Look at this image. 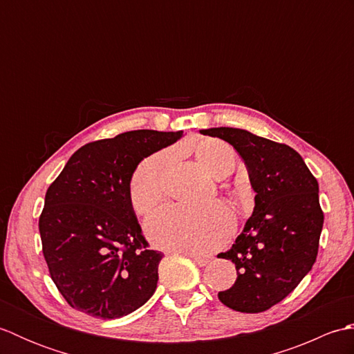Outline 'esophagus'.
<instances>
[{
	"label": "esophagus",
	"mask_w": 354,
	"mask_h": 354,
	"mask_svg": "<svg viewBox=\"0 0 354 354\" xmlns=\"http://www.w3.org/2000/svg\"><path fill=\"white\" fill-rule=\"evenodd\" d=\"M181 254L189 255V257H190L194 263H196V265H199V266H205L207 263L209 261L208 257H205V255H201V254H194V252H181Z\"/></svg>",
	"instance_id": "esophagus-1"
}]
</instances>
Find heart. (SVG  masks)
<instances>
[{"label":"heart","mask_w":354,"mask_h":354,"mask_svg":"<svg viewBox=\"0 0 354 354\" xmlns=\"http://www.w3.org/2000/svg\"><path fill=\"white\" fill-rule=\"evenodd\" d=\"M198 161L209 175L225 178L234 170L237 156L225 141L205 138L194 147ZM167 155L155 153L142 160L132 173L127 187L135 213L149 214L161 196V173ZM232 214L222 204L205 208L170 205L155 213L147 222V234L153 245L176 252H212L227 240L232 231Z\"/></svg>","instance_id":"1"}]
</instances>
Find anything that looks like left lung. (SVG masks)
Instances as JSON below:
<instances>
[{"label": "left lung", "mask_w": 354, "mask_h": 354, "mask_svg": "<svg viewBox=\"0 0 354 354\" xmlns=\"http://www.w3.org/2000/svg\"><path fill=\"white\" fill-rule=\"evenodd\" d=\"M201 133L236 149L255 192V207L236 243L217 257L236 265L237 278L217 293L232 310L260 313L280 303L312 269L324 223L318 181L301 155L283 142L236 127Z\"/></svg>", "instance_id": "obj_1"}]
</instances>
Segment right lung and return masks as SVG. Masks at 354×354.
Here are the masks:
<instances>
[{"mask_svg":"<svg viewBox=\"0 0 354 354\" xmlns=\"http://www.w3.org/2000/svg\"><path fill=\"white\" fill-rule=\"evenodd\" d=\"M181 137L183 131L141 129L88 142L48 187L39 216L42 252L73 309L115 319L153 295L164 254L149 248L127 187L145 158Z\"/></svg>","mask_w":354,"mask_h":354,"instance_id":"1","label":"right lung"}]
</instances>
